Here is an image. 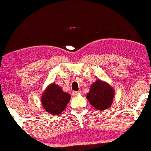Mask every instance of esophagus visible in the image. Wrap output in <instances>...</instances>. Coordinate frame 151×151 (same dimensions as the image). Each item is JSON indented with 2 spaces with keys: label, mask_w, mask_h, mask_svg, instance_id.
Wrapping results in <instances>:
<instances>
[{
  "label": "esophagus",
  "mask_w": 151,
  "mask_h": 151,
  "mask_svg": "<svg viewBox=\"0 0 151 151\" xmlns=\"http://www.w3.org/2000/svg\"><path fill=\"white\" fill-rule=\"evenodd\" d=\"M81 94V92H80V91H74V92H73L72 93L73 96H77L78 94Z\"/></svg>",
  "instance_id": "esophagus-1"
}]
</instances>
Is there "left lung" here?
<instances>
[{
	"label": "left lung",
	"instance_id": "8db88e82",
	"mask_svg": "<svg viewBox=\"0 0 151 151\" xmlns=\"http://www.w3.org/2000/svg\"><path fill=\"white\" fill-rule=\"evenodd\" d=\"M114 96L113 89L109 84L97 80L90 87L87 98L94 109L104 111L111 106Z\"/></svg>",
	"mask_w": 151,
	"mask_h": 151
}]
</instances>
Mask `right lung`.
<instances>
[{"label": "right lung", "instance_id": "add662e5", "mask_svg": "<svg viewBox=\"0 0 151 151\" xmlns=\"http://www.w3.org/2000/svg\"><path fill=\"white\" fill-rule=\"evenodd\" d=\"M70 96L64 92L55 83L48 86L42 96V104L47 112L52 115H58L64 111L70 101Z\"/></svg>", "mask_w": 151, "mask_h": 151}]
</instances>
